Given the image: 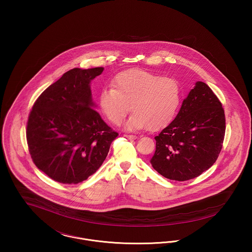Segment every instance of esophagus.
<instances>
[{"label": "esophagus", "mask_w": 252, "mask_h": 252, "mask_svg": "<svg viewBox=\"0 0 252 252\" xmlns=\"http://www.w3.org/2000/svg\"><path fill=\"white\" fill-rule=\"evenodd\" d=\"M125 137H126L128 140H135L137 138V136L132 135V134H128V135H125Z\"/></svg>", "instance_id": "esophagus-1"}]
</instances>
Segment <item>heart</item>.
I'll return each mask as SVG.
<instances>
[{"label": "heart", "mask_w": 252, "mask_h": 252, "mask_svg": "<svg viewBox=\"0 0 252 252\" xmlns=\"http://www.w3.org/2000/svg\"><path fill=\"white\" fill-rule=\"evenodd\" d=\"M113 87L105 88L99 95L102 112L113 125H120L130 110L128 129L158 130L176 116L182 99L180 83L175 78L162 77L141 69L118 73Z\"/></svg>", "instance_id": "obj_1"}]
</instances>
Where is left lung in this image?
<instances>
[{
	"label": "left lung",
	"instance_id": "left-lung-1",
	"mask_svg": "<svg viewBox=\"0 0 252 252\" xmlns=\"http://www.w3.org/2000/svg\"><path fill=\"white\" fill-rule=\"evenodd\" d=\"M225 130L221 102L208 85L198 81L175 120L155 137L156 151L150 162L169 180L194 179L216 162Z\"/></svg>",
	"mask_w": 252,
	"mask_h": 252
}]
</instances>
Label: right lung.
Segmentation results:
<instances>
[{"label":"right lung","instance_id":"1","mask_svg":"<svg viewBox=\"0 0 252 252\" xmlns=\"http://www.w3.org/2000/svg\"><path fill=\"white\" fill-rule=\"evenodd\" d=\"M103 70L72 69L33 105L26 126L28 149L36 167L52 180L64 184L87 180L118 136L93 108L90 83Z\"/></svg>","mask_w":252,"mask_h":252}]
</instances>
